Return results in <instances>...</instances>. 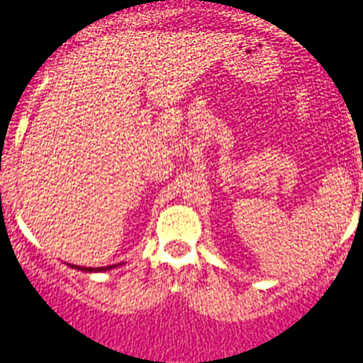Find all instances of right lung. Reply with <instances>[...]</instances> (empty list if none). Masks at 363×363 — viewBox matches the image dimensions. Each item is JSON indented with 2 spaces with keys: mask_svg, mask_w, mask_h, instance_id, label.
Wrapping results in <instances>:
<instances>
[{
  "mask_svg": "<svg viewBox=\"0 0 363 363\" xmlns=\"http://www.w3.org/2000/svg\"><path fill=\"white\" fill-rule=\"evenodd\" d=\"M118 264H113V266H102V268H86V266H73L72 268H77V270H82V272H106V270H113V268H116Z\"/></svg>",
  "mask_w": 363,
  "mask_h": 363,
  "instance_id": "right-lung-1",
  "label": "right lung"
}]
</instances>
